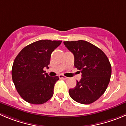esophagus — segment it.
<instances>
[{
  "label": "esophagus",
  "instance_id": "1",
  "mask_svg": "<svg viewBox=\"0 0 126 126\" xmlns=\"http://www.w3.org/2000/svg\"><path fill=\"white\" fill-rule=\"evenodd\" d=\"M59 78H60V79H66L67 78H68L67 77H66V76H63V75H60Z\"/></svg>",
  "mask_w": 126,
  "mask_h": 126
}]
</instances>
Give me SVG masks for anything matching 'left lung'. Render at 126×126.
<instances>
[{
  "label": "left lung",
  "mask_w": 126,
  "mask_h": 126,
  "mask_svg": "<svg viewBox=\"0 0 126 126\" xmlns=\"http://www.w3.org/2000/svg\"><path fill=\"white\" fill-rule=\"evenodd\" d=\"M64 45L74 55L75 66L81 72V79L69 90L70 97L83 104L97 100L106 90L111 76V66L101 49L84 40L66 41Z\"/></svg>",
  "instance_id": "1"
}]
</instances>
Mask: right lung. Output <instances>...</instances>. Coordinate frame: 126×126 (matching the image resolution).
I'll return each mask as SVG.
<instances>
[{
	"mask_svg": "<svg viewBox=\"0 0 126 126\" xmlns=\"http://www.w3.org/2000/svg\"><path fill=\"white\" fill-rule=\"evenodd\" d=\"M62 41L42 40L23 48L15 58L12 69V80L20 96L33 104L46 103L53 95L58 76H50L43 68H49L51 54Z\"/></svg>",
	"mask_w": 126,
	"mask_h": 126,
	"instance_id": "add662e5",
	"label": "right lung"
}]
</instances>
